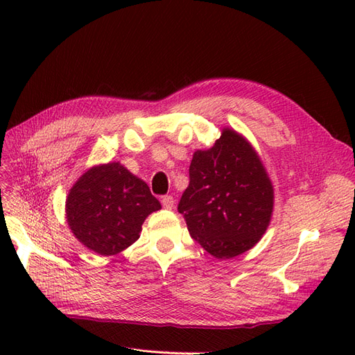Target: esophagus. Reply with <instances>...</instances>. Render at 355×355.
<instances>
[{
    "mask_svg": "<svg viewBox=\"0 0 355 355\" xmlns=\"http://www.w3.org/2000/svg\"><path fill=\"white\" fill-rule=\"evenodd\" d=\"M161 204H163L164 209L170 210V209H173V206H175V198L171 196H164V197H161Z\"/></svg>",
    "mask_w": 355,
    "mask_h": 355,
    "instance_id": "esophagus-1",
    "label": "esophagus"
}]
</instances>
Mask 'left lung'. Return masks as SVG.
<instances>
[{"mask_svg":"<svg viewBox=\"0 0 355 355\" xmlns=\"http://www.w3.org/2000/svg\"><path fill=\"white\" fill-rule=\"evenodd\" d=\"M274 189L261 158L231 128L207 151H196L179 201L191 237L218 259H231L261 240L271 220Z\"/></svg>","mask_w":355,"mask_h":355,"instance_id":"left-lung-1","label":"left lung"}]
</instances>
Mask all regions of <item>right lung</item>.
Masks as SVG:
<instances>
[{"instance_id":"1","label":"right lung","mask_w":355,"mask_h":355,"mask_svg":"<svg viewBox=\"0 0 355 355\" xmlns=\"http://www.w3.org/2000/svg\"><path fill=\"white\" fill-rule=\"evenodd\" d=\"M161 209L142 179L120 163L92 167L67 198V220L75 239L102 256L123 252L142 231L148 214Z\"/></svg>"}]
</instances>
